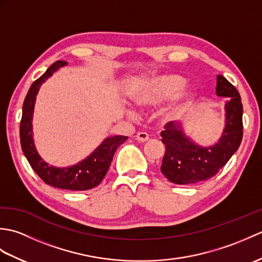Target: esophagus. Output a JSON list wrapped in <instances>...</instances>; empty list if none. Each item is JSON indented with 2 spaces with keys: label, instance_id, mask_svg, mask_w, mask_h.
<instances>
[{
  "label": "esophagus",
  "instance_id": "34e87169",
  "mask_svg": "<svg viewBox=\"0 0 262 262\" xmlns=\"http://www.w3.org/2000/svg\"><path fill=\"white\" fill-rule=\"evenodd\" d=\"M136 140H137L138 142L144 143V142L148 141V140H149V137H148V134H146V133L140 132V133H137V135H136Z\"/></svg>",
  "mask_w": 262,
  "mask_h": 262
}]
</instances>
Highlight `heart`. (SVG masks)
<instances>
[{
  "label": "heart",
  "mask_w": 262,
  "mask_h": 262,
  "mask_svg": "<svg viewBox=\"0 0 262 262\" xmlns=\"http://www.w3.org/2000/svg\"><path fill=\"white\" fill-rule=\"evenodd\" d=\"M185 85V79L174 74L147 77L138 83L132 91L130 98L140 107H154L172 98L162 111V117L166 121H173L188 113L197 97L194 89Z\"/></svg>",
  "instance_id": "heart-1"
}]
</instances>
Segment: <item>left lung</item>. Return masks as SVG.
I'll list each match as a JSON object with an SVG mask.
<instances>
[{"label": "left lung", "instance_id": "left-lung-1", "mask_svg": "<svg viewBox=\"0 0 262 262\" xmlns=\"http://www.w3.org/2000/svg\"><path fill=\"white\" fill-rule=\"evenodd\" d=\"M216 94L227 98L225 126L219 142L202 146L186 135L181 124L170 121L161 133L165 154L161 172L177 185L191 186L210 179L229 162L243 135V107L240 93L224 76L217 75Z\"/></svg>", "mask_w": 262, "mask_h": 262}]
</instances>
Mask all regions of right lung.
I'll use <instances>...</instances> for the list:
<instances>
[{"label":"right lung","mask_w":262,"mask_h":262,"mask_svg":"<svg viewBox=\"0 0 262 262\" xmlns=\"http://www.w3.org/2000/svg\"><path fill=\"white\" fill-rule=\"evenodd\" d=\"M66 64L68 63L63 60H57L49 66L48 70L38 80L32 83L24 101V107H22L20 142L28 162L30 163L33 171L47 185L59 189H66V190H89V189L97 187L102 181L109 170L117 148L122 143H125L128 137L120 135L107 137L86 159L74 165L66 166V168L51 165L41 159L35 146L32 133V116L36 97L42 83Z\"/></svg>","instance_id":"obj_1"}]
</instances>
